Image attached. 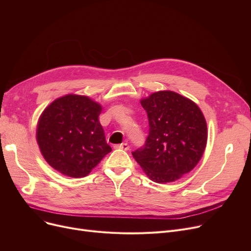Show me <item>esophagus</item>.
<instances>
[{"instance_id":"34e87169","label":"esophagus","mask_w":251,"mask_h":251,"mask_svg":"<svg viewBox=\"0 0 251 251\" xmlns=\"http://www.w3.org/2000/svg\"><path fill=\"white\" fill-rule=\"evenodd\" d=\"M115 149H120V150H123V151H128L129 150V144L127 142H124V143H121V144H116V146H114Z\"/></svg>"}]
</instances>
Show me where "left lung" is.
I'll use <instances>...</instances> for the list:
<instances>
[{
    "mask_svg": "<svg viewBox=\"0 0 251 251\" xmlns=\"http://www.w3.org/2000/svg\"><path fill=\"white\" fill-rule=\"evenodd\" d=\"M150 131L144 146L132 155L156 183L180 179L201 159L207 139L206 122L192 100L173 91H159L141 101Z\"/></svg>",
    "mask_w": 251,
    "mask_h": 251,
    "instance_id": "obj_1",
    "label": "left lung"
}]
</instances>
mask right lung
I'll use <instances>...</instances> for the list:
<instances>
[{"mask_svg": "<svg viewBox=\"0 0 251 251\" xmlns=\"http://www.w3.org/2000/svg\"><path fill=\"white\" fill-rule=\"evenodd\" d=\"M100 112L99 103L75 95L49 105L39 118L36 139L50 166L66 176L81 178L112 151L99 120Z\"/></svg>", "mask_w": 251, "mask_h": 251, "instance_id": "right-lung-1", "label": "right lung"}]
</instances>
